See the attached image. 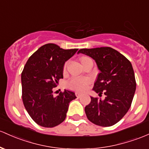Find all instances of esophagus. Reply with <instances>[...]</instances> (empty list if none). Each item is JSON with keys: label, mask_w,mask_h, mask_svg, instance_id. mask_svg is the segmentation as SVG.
Masks as SVG:
<instances>
[{"label": "esophagus", "mask_w": 149, "mask_h": 149, "mask_svg": "<svg viewBox=\"0 0 149 149\" xmlns=\"http://www.w3.org/2000/svg\"><path fill=\"white\" fill-rule=\"evenodd\" d=\"M75 95H76V97H80L81 96V93H78V92L75 93Z\"/></svg>", "instance_id": "obj_1"}]
</instances>
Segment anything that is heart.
<instances>
[{
	"mask_svg": "<svg viewBox=\"0 0 149 149\" xmlns=\"http://www.w3.org/2000/svg\"><path fill=\"white\" fill-rule=\"evenodd\" d=\"M89 60H91V58L87 56H83L81 58V61L82 65L84 64L86 62ZM67 64L68 63H65L63 66V70H66ZM90 83V80L88 78H72L67 82V87L70 90L75 91H78V92H82L86 89L88 85Z\"/></svg>",
	"mask_w": 149,
	"mask_h": 149,
	"instance_id": "b5f03b06",
	"label": "heart"
}]
</instances>
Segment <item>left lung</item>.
<instances>
[{
    "label": "left lung",
    "mask_w": 149,
    "mask_h": 149,
    "mask_svg": "<svg viewBox=\"0 0 149 149\" xmlns=\"http://www.w3.org/2000/svg\"><path fill=\"white\" fill-rule=\"evenodd\" d=\"M78 53L91 56L100 71L93 90L104 100L91 97L85 107L88 120L101 127H110L120 121L130 108L136 91L134 72L126 57L111 47L81 49Z\"/></svg>",
    "instance_id": "obj_1"
}]
</instances>
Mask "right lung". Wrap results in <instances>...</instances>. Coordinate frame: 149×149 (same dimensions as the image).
Returning <instances> with one entry per match:
<instances>
[{
	"instance_id": "right-lung-1",
	"label": "right lung",
	"mask_w": 149,
	"mask_h": 149,
	"mask_svg": "<svg viewBox=\"0 0 149 149\" xmlns=\"http://www.w3.org/2000/svg\"><path fill=\"white\" fill-rule=\"evenodd\" d=\"M78 49H63L54 44L38 49L27 60L21 74L22 98L31 118L44 127H54L66 119L75 93L64 90L54 97L53 88L63 78L64 63Z\"/></svg>"
}]
</instances>
